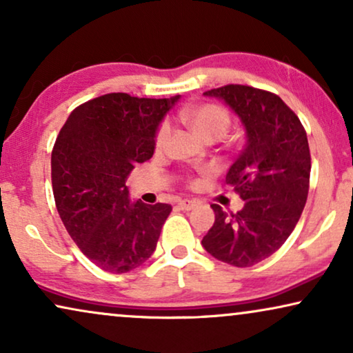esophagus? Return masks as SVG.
<instances>
[{
  "mask_svg": "<svg viewBox=\"0 0 353 353\" xmlns=\"http://www.w3.org/2000/svg\"><path fill=\"white\" fill-rule=\"evenodd\" d=\"M197 204H199V202H197V201H190V199L178 201V207H180L181 210H192V209H194V207H197Z\"/></svg>",
  "mask_w": 353,
  "mask_h": 353,
  "instance_id": "esophagus-1",
  "label": "esophagus"
}]
</instances>
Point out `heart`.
Masks as SVG:
<instances>
[{
  "instance_id": "heart-1",
  "label": "heart",
  "mask_w": 353,
  "mask_h": 353,
  "mask_svg": "<svg viewBox=\"0 0 353 353\" xmlns=\"http://www.w3.org/2000/svg\"><path fill=\"white\" fill-rule=\"evenodd\" d=\"M180 119L181 122L188 125V128L194 133V137L199 139H219L226 133V130L230 128L231 123L228 112L216 104H204L192 109H186L180 114ZM167 137L168 127L167 125H162V127L159 128L156 137L157 146H162V144L165 143Z\"/></svg>"
}]
</instances>
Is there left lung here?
I'll return each instance as SVG.
<instances>
[{"instance_id":"1","label":"left lung","mask_w":353,"mask_h":353,"mask_svg":"<svg viewBox=\"0 0 353 353\" xmlns=\"http://www.w3.org/2000/svg\"><path fill=\"white\" fill-rule=\"evenodd\" d=\"M238 115L245 146L225 183L244 207L226 214L214 204L215 223L202 239L212 257L234 267H252L284 244L305 207L310 149L301 120L279 96L245 85L205 91Z\"/></svg>"}]
</instances>
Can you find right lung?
Wrapping results in <instances>:
<instances>
[{
  "mask_svg": "<svg viewBox=\"0 0 353 353\" xmlns=\"http://www.w3.org/2000/svg\"><path fill=\"white\" fill-rule=\"evenodd\" d=\"M180 96L109 93L74 109L51 154L57 212L70 238L109 273L138 268L156 250L172 205L132 202L125 181L152 157L159 125Z\"/></svg>",
  "mask_w": 353,
  "mask_h": 353,
  "instance_id": "add662e5",
  "label": "right lung"
}]
</instances>
